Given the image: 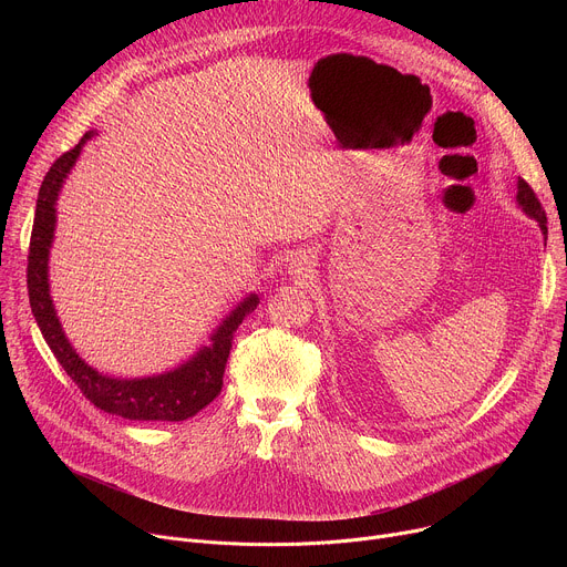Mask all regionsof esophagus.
I'll use <instances>...</instances> for the list:
<instances>
[{
  "label": "esophagus",
  "mask_w": 567,
  "mask_h": 567,
  "mask_svg": "<svg viewBox=\"0 0 567 567\" xmlns=\"http://www.w3.org/2000/svg\"><path fill=\"white\" fill-rule=\"evenodd\" d=\"M316 267V256L311 251H296L289 260V276L296 280V282H305L307 278L313 276V269Z\"/></svg>",
  "instance_id": "obj_1"
}]
</instances>
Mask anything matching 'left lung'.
I'll list each match as a JSON object with an SVG mask.
<instances>
[{"instance_id":"1","label":"left lung","mask_w":567,"mask_h":567,"mask_svg":"<svg viewBox=\"0 0 567 567\" xmlns=\"http://www.w3.org/2000/svg\"><path fill=\"white\" fill-rule=\"evenodd\" d=\"M516 199H518L520 208H523L529 217H534V219L538 221V226H540V230H543V235H545V239H547V217H545V210H543V206H540L536 193L532 190V186H529L525 179H518V195H516Z\"/></svg>"}]
</instances>
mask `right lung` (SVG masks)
Masks as SVG:
<instances>
[{
	"mask_svg": "<svg viewBox=\"0 0 567 567\" xmlns=\"http://www.w3.org/2000/svg\"><path fill=\"white\" fill-rule=\"evenodd\" d=\"M92 136L94 132H87L73 150L58 156L40 186L35 219L31 230V245H29V267H27L31 311L58 363L64 368L71 381L94 403L96 409L110 415H118L123 420L184 422L197 415L221 392L224 368L230 354L233 334L237 332L239 322L258 307L260 300L256 293L241 300L213 334V346L199 350L182 368L166 374L147 377V379H112L107 374L96 372L80 359L69 346L60 328V320L55 316V309L49 296L47 262H49V249L53 241V228H55L58 193L69 171L73 168L80 150H83L85 141H90Z\"/></svg>",
	"mask_w": 567,
	"mask_h": 567,
	"instance_id": "right-lung-1",
	"label": "right lung"
}]
</instances>
